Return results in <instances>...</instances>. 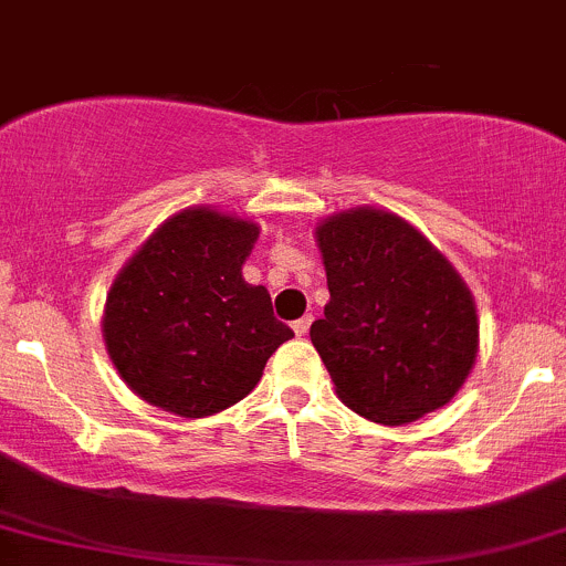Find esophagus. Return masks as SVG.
Here are the masks:
<instances>
[{
  "label": "esophagus",
  "instance_id": "34e87169",
  "mask_svg": "<svg viewBox=\"0 0 566 566\" xmlns=\"http://www.w3.org/2000/svg\"><path fill=\"white\" fill-rule=\"evenodd\" d=\"M308 325H312V314H306V317L295 319V323H293V331L298 333V336H306V333H308Z\"/></svg>",
  "mask_w": 566,
  "mask_h": 566
}]
</instances>
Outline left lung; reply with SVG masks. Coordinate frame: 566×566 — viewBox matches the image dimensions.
<instances>
[{"instance_id":"left-lung-1","label":"left lung","mask_w":566,"mask_h":566,"mask_svg":"<svg viewBox=\"0 0 566 566\" xmlns=\"http://www.w3.org/2000/svg\"><path fill=\"white\" fill-rule=\"evenodd\" d=\"M314 238L331 301L308 336L344 407L407 426L453 401L478 360L480 319L450 260L374 206L319 219Z\"/></svg>"}]
</instances>
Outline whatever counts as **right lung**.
Masks as SVG:
<instances>
[{
    "label": "right lung",
    "mask_w": 566,
    "mask_h": 566,
    "mask_svg": "<svg viewBox=\"0 0 566 566\" xmlns=\"http://www.w3.org/2000/svg\"><path fill=\"white\" fill-rule=\"evenodd\" d=\"M260 224L213 206L165 219L113 279L105 349L127 388L178 418H208L247 398L268 358L293 338L263 284L241 268Z\"/></svg>",
    "instance_id": "add662e5"
}]
</instances>
